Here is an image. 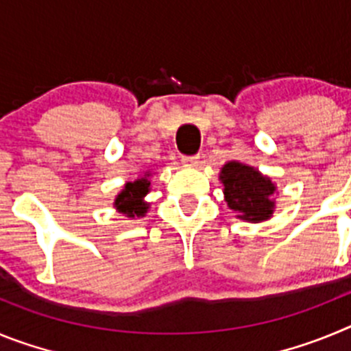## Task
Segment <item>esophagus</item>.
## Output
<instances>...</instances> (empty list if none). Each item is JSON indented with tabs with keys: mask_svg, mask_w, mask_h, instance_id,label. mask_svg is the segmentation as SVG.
Listing matches in <instances>:
<instances>
[{
	"mask_svg": "<svg viewBox=\"0 0 351 351\" xmlns=\"http://www.w3.org/2000/svg\"><path fill=\"white\" fill-rule=\"evenodd\" d=\"M198 160H200V156H198V154H193V156H182L181 158L182 165H186V167H195L198 163Z\"/></svg>",
	"mask_w": 351,
	"mask_h": 351,
	"instance_id": "obj_1",
	"label": "esophagus"
}]
</instances>
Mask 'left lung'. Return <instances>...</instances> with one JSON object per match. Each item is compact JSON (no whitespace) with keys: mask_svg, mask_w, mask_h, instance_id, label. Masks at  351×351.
<instances>
[{"mask_svg":"<svg viewBox=\"0 0 351 351\" xmlns=\"http://www.w3.org/2000/svg\"><path fill=\"white\" fill-rule=\"evenodd\" d=\"M221 182L225 186L228 207L239 213V218L262 221L272 214L274 202L271 197L274 193V184L269 178H263L258 170L230 161L221 169Z\"/></svg>","mask_w":351,"mask_h":351,"instance_id":"obj_1","label":"left lung"}]
</instances>
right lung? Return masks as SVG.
Here are the masks:
<instances>
[{"instance_id": "1", "label": "right lung", "mask_w": 351, "mask_h": 351, "mask_svg": "<svg viewBox=\"0 0 351 351\" xmlns=\"http://www.w3.org/2000/svg\"><path fill=\"white\" fill-rule=\"evenodd\" d=\"M149 176V173H147ZM149 184L151 182L145 178L137 179V181L128 182L125 190L121 191L116 198V207L121 213L128 214V216H144L147 210V204L142 202V198L147 195Z\"/></svg>"}]
</instances>
